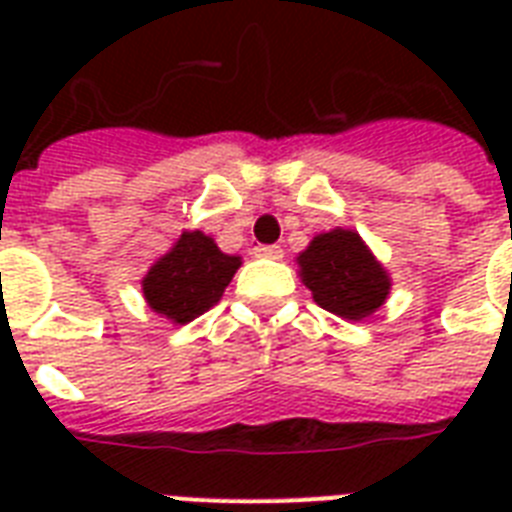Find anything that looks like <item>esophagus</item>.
<instances>
[{
	"label": "esophagus",
	"instance_id": "esophagus-1",
	"mask_svg": "<svg viewBox=\"0 0 512 512\" xmlns=\"http://www.w3.org/2000/svg\"><path fill=\"white\" fill-rule=\"evenodd\" d=\"M255 257H265V260H281V257H284V249L276 247V244H260V247H255Z\"/></svg>",
	"mask_w": 512,
	"mask_h": 512
}]
</instances>
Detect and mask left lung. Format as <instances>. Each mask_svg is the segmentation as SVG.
<instances>
[{
  "label": "left lung",
  "instance_id": "obj_1",
  "mask_svg": "<svg viewBox=\"0 0 512 512\" xmlns=\"http://www.w3.org/2000/svg\"><path fill=\"white\" fill-rule=\"evenodd\" d=\"M297 265L313 300L342 319H366L388 300V271L356 231L335 228L313 236L308 249L297 257Z\"/></svg>",
  "mask_w": 512,
  "mask_h": 512
}]
</instances>
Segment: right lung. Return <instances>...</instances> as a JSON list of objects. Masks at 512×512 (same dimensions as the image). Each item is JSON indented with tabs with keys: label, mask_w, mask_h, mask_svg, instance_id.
Instances as JSON below:
<instances>
[{
	"label": "right lung",
	"mask_w": 512,
	"mask_h": 512,
	"mask_svg": "<svg viewBox=\"0 0 512 512\" xmlns=\"http://www.w3.org/2000/svg\"><path fill=\"white\" fill-rule=\"evenodd\" d=\"M241 257L225 255L201 231H183L175 247L159 257L143 279V297L172 324H188L223 297Z\"/></svg>",
	"instance_id": "add662e5"
}]
</instances>
